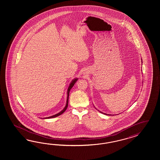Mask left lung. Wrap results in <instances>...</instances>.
<instances>
[{
  "label": "left lung",
  "instance_id": "1",
  "mask_svg": "<svg viewBox=\"0 0 160 160\" xmlns=\"http://www.w3.org/2000/svg\"><path fill=\"white\" fill-rule=\"evenodd\" d=\"M102 114H106V115H108V114H106V113H103V112H102Z\"/></svg>",
  "mask_w": 160,
  "mask_h": 160
}]
</instances>
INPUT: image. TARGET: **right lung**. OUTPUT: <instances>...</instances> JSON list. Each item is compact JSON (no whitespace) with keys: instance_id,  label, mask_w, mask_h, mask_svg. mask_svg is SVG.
I'll list each match as a JSON object with an SVG mask.
<instances>
[{"instance_id":"add662e5","label":"right lung","mask_w":160,"mask_h":160,"mask_svg":"<svg viewBox=\"0 0 160 160\" xmlns=\"http://www.w3.org/2000/svg\"><path fill=\"white\" fill-rule=\"evenodd\" d=\"M78 78H74V80H73L72 81V82H70V85H69V87H68V92H67V94H68V97H67V101H66V106H65V107L63 108V110H62L61 112H59L58 113V114H55V115H53V116H52L46 117L45 118H54V117H56L58 116H60V115L62 114L63 112L66 110V109H67V108H68V101L69 92H70V91L71 88L73 87V86L74 85V84H75L76 82L78 81Z\"/></svg>"}]
</instances>
